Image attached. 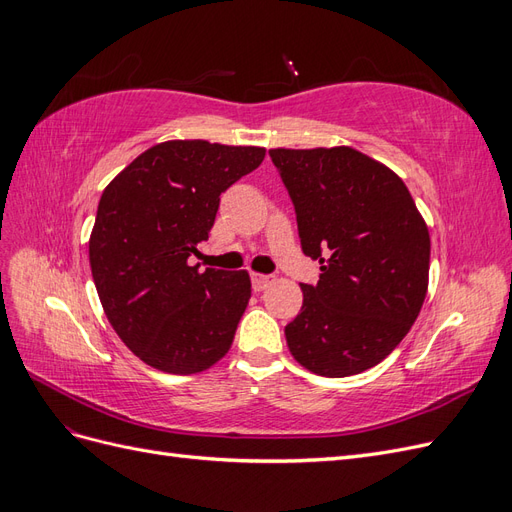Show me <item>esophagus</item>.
<instances>
[{"label": "esophagus", "mask_w": 512, "mask_h": 512, "mask_svg": "<svg viewBox=\"0 0 512 512\" xmlns=\"http://www.w3.org/2000/svg\"><path fill=\"white\" fill-rule=\"evenodd\" d=\"M250 277H252V288H254V292L265 290V288L273 282V277H271V275H265V273H252Z\"/></svg>", "instance_id": "34e87169"}]
</instances>
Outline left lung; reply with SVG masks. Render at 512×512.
I'll list each match as a JSON object with an SVG mask.
<instances>
[{
  "label": "left lung",
  "mask_w": 512,
  "mask_h": 512,
  "mask_svg": "<svg viewBox=\"0 0 512 512\" xmlns=\"http://www.w3.org/2000/svg\"><path fill=\"white\" fill-rule=\"evenodd\" d=\"M297 213L301 250L320 262L286 342L305 369L344 378L406 337L429 282V230L391 168L352 147L271 149Z\"/></svg>",
  "instance_id": "8db88e82"
}]
</instances>
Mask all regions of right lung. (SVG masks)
Instances as JSON below:
<instances>
[{
	"mask_svg": "<svg viewBox=\"0 0 512 512\" xmlns=\"http://www.w3.org/2000/svg\"><path fill=\"white\" fill-rule=\"evenodd\" d=\"M265 160L262 147L166 141L106 185L89 265L108 322L138 359L166 374H198L230 350L252 297L247 271L190 265L220 194Z\"/></svg>",
	"mask_w": 512,
	"mask_h": 512,
	"instance_id": "right-lung-1",
	"label": "right lung"
}]
</instances>
